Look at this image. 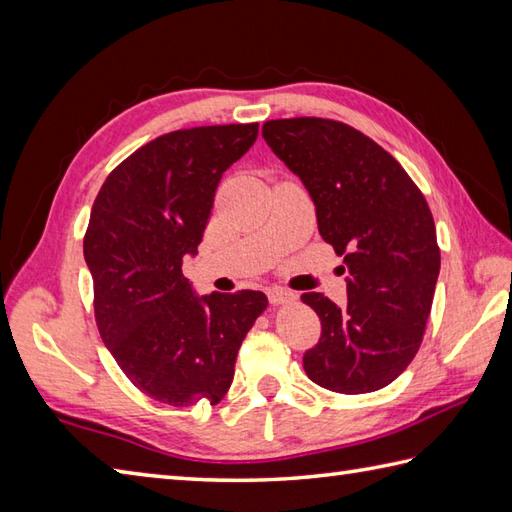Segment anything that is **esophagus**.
I'll return each instance as SVG.
<instances>
[{
	"label": "esophagus",
	"mask_w": 512,
	"mask_h": 512,
	"mask_svg": "<svg viewBox=\"0 0 512 512\" xmlns=\"http://www.w3.org/2000/svg\"><path fill=\"white\" fill-rule=\"evenodd\" d=\"M268 301L270 303H275V306H279V303H288V301H292L295 299V292H290V290H286V288H268Z\"/></svg>",
	"instance_id": "1"
}]
</instances>
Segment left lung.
Masks as SVG:
<instances>
[{
    "mask_svg": "<svg viewBox=\"0 0 512 512\" xmlns=\"http://www.w3.org/2000/svg\"><path fill=\"white\" fill-rule=\"evenodd\" d=\"M262 136L303 182L321 237L347 268V306L321 292L301 295L321 319L303 369L339 394L383 389L416 356L436 292L440 248L429 204L398 160L350 125L281 118L264 123Z\"/></svg>",
    "mask_w": 512,
    "mask_h": 512,
    "instance_id": "left-lung-1",
    "label": "left lung"
}]
</instances>
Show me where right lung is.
<instances>
[{"instance_id":"add662e5","label":"right lung","mask_w":512,"mask_h":512,"mask_svg":"<svg viewBox=\"0 0 512 512\" xmlns=\"http://www.w3.org/2000/svg\"><path fill=\"white\" fill-rule=\"evenodd\" d=\"M259 125L180 129L121 162L96 195L83 255L101 339L125 376L158 402L217 405L246 332L268 306L259 290L195 295L182 259L198 255L224 171Z\"/></svg>"}]
</instances>
